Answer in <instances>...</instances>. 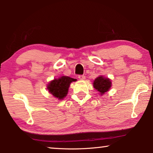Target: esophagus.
<instances>
[{"instance_id":"34e87169","label":"esophagus","mask_w":153,"mask_h":153,"mask_svg":"<svg viewBox=\"0 0 153 153\" xmlns=\"http://www.w3.org/2000/svg\"><path fill=\"white\" fill-rule=\"evenodd\" d=\"M77 77H78V78L79 79H81V80H84V79H85V78H86V77H85V76H84V75H78V76H77Z\"/></svg>"}]
</instances>
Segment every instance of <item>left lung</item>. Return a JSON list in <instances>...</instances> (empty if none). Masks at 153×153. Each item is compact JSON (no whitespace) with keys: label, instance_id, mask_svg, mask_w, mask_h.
Segmentation results:
<instances>
[{"label":"left lung","instance_id":"obj_1","mask_svg":"<svg viewBox=\"0 0 153 153\" xmlns=\"http://www.w3.org/2000/svg\"><path fill=\"white\" fill-rule=\"evenodd\" d=\"M93 86L94 88L97 90V91L99 92L102 95L109 90L111 86V82L109 79L100 76L95 79L94 83H93Z\"/></svg>","mask_w":153,"mask_h":153}]
</instances>
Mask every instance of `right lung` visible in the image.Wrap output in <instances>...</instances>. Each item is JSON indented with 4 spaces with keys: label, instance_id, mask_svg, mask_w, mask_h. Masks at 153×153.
<instances>
[{
    "label": "right lung",
    "instance_id": "obj_1",
    "mask_svg": "<svg viewBox=\"0 0 153 153\" xmlns=\"http://www.w3.org/2000/svg\"><path fill=\"white\" fill-rule=\"evenodd\" d=\"M76 79L68 76H62L59 79H55L50 82L48 85V90L54 97L59 98V100L63 99L66 97L68 92V88L71 82H75Z\"/></svg>",
    "mask_w": 153,
    "mask_h": 153
}]
</instances>
